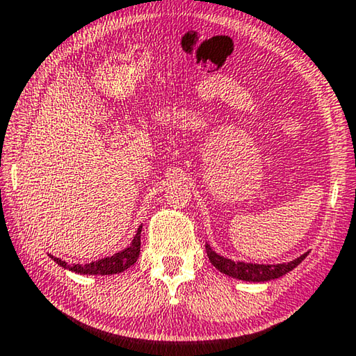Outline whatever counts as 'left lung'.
Instances as JSON below:
<instances>
[{"label":"left lung","mask_w":356,"mask_h":356,"mask_svg":"<svg viewBox=\"0 0 356 356\" xmlns=\"http://www.w3.org/2000/svg\"><path fill=\"white\" fill-rule=\"evenodd\" d=\"M207 257L211 263L216 266L220 273L229 275L233 279L245 280V282H268L279 279L291 269H295L304 258L309 255V252L302 253L301 257L289 263H279V264H257V263H244V261H233V259L225 258L216 253V250L211 249V245L206 244Z\"/></svg>","instance_id":"left-lung-1"}]
</instances>
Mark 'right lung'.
I'll use <instances>...</instances> for the list:
<instances>
[{"mask_svg":"<svg viewBox=\"0 0 356 356\" xmlns=\"http://www.w3.org/2000/svg\"><path fill=\"white\" fill-rule=\"evenodd\" d=\"M140 231H143V225L138 228V233L134 236L131 244H129L127 249L122 252L114 253L112 257H106L103 259H98V261L86 263V264H67L61 258H56L54 255H49L54 259L56 264H60L61 268L67 270H72L76 274H83V275H112L123 273V270L133 266L136 263L140 252Z\"/></svg>","mask_w":356,"mask_h":356,"instance_id":"add662e5","label":"right lung"}]
</instances>
